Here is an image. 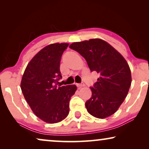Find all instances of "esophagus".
<instances>
[{"mask_svg":"<svg viewBox=\"0 0 149 149\" xmlns=\"http://www.w3.org/2000/svg\"><path fill=\"white\" fill-rule=\"evenodd\" d=\"M77 87H78V88H81V87H83L85 86V84L83 83H77L76 84Z\"/></svg>","mask_w":149,"mask_h":149,"instance_id":"esophagus-1","label":"esophagus"}]
</instances>
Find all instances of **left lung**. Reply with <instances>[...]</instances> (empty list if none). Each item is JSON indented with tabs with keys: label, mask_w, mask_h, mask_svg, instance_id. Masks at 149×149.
Masks as SVG:
<instances>
[{
	"label": "left lung",
	"mask_w": 149,
	"mask_h": 149,
	"mask_svg": "<svg viewBox=\"0 0 149 149\" xmlns=\"http://www.w3.org/2000/svg\"><path fill=\"white\" fill-rule=\"evenodd\" d=\"M87 61L91 72L100 74L85 102L89 114L103 119L117 111L127 96L132 83L131 71L125 58L111 45L100 38L77 42L69 47Z\"/></svg>",
	"instance_id": "1"
}]
</instances>
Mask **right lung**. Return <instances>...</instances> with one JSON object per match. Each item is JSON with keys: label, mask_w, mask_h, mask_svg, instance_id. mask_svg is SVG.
<instances>
[{"label": "right lung", "mask_w": 149, "mask_h": 149, "mask_svg": "<svg viewBox=\"0 0 149 149\" xmlns=\"http://www.w3.org/2000/svg\"><path fill=\"white\" fill-rule=\"evenodd\" d=\"M68 43H54L42 49L26 66L21 89L33 113L49 123H58L69 113L75 85L57 86L62 79L60 60Z\"/></svg>", "instance_id": "obj_1"}]
</instances>
